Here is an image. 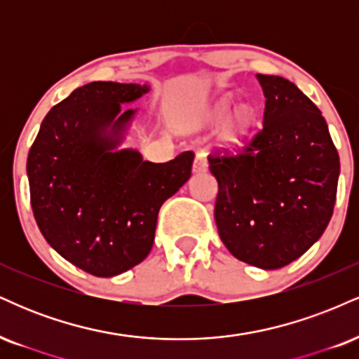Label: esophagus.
Here are the masks:
<instances>
[{
  "instance_id": "esophagus-1",
  "label": "esophagus",
  "mask_w": 359,
  "mask_h": 359,
  "mask_svg": "<svg viewBox=\"0 0 359 359\" xmlns=\"http://www.w3.org/2000/svg\"><path fill=\"white\" fill-rule=\"evenodd\" d=\"M205 168H208V160H205V154H204V151H197L196 158H194L192 172H194V174H199V172H204Z\"/></svg>"
}]
</instances>
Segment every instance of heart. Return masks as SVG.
Instances as JSON below:
<instances>
[{
    "label": "heart",
    "mask_w": 359,
    "mask_h": 359,
    "mask_svg": "<svg viewBox=\"0 0 359 359\" xmlns=\"http://www.w3.org/2000/svg\"><path fill=\"white\" fill-rule=\"evenodd\" d=\"M226 111H228V102L222 101L216 108V113H214V123H216V125L222 121ZM253 121V111L246 108V106H240V108L233 111L231 116L226 119L224 128H222V137H224L226 142H240V140H243L250 133Z\"/></svg>",
    "instance_id": "heart-1"
}]
</instances>
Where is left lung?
<instances>
[{
    "label": "left lung",
    "mask_w": 359,
    "mask_h": 359,
    "mask_svg": "<svg viewBox=\"0 0 359 359\" xmlns=\"http://www.w3.org/2000/svg\"><path fill=\"white\" fill-rule=\"evenodd\" d=\"M257 79L263 128L245 151L209 155L217 180L214 219L233 257L275 270L302 257L331 221L339 155L317 106L280 76Z\"/></svg>",
    "instance_id": "8db88e82"
}]
</instances>
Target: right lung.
I'll return each mask as SVG.
<instances>
[{"instance_id":"right-lung-1","label":"right lung","mask_w":359,"mask_h":359,"mask_svg":"<svg viewBox=\"0 0 359 359\" xmlns=\"http://www.w3.org/2000/svg\"><path fill=\"white\" fill-rule=\"evenodd\" d=\"M150 88L90 82L48 111L27 160L40 233L60 257L94 277H114L150 253L162 204L187 182L192 151L165 163L119 148Z\"/></svg>"}]
</instances>
